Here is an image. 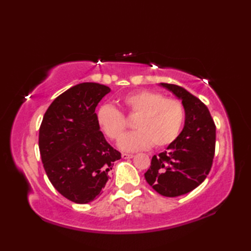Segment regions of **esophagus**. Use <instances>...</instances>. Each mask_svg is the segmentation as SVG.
Wrapping results in <instances>:
<instances>
[{
    "label": "esophagus",
    "mask_w": 251,
    "mask_h": 251,
    "mask_svg": "<svg viewBox=\"0 0 251 251\" xmlns=\"http://www.w3.org/2000/svg\"><path fill=\"white\" fill-rule=\"evenodd\" d=\"M122 157L124 159H127V158H132L134 157V155H132V154H128V153H122Z\"/></svg>",
    "instance_id": "esophagus-1"
}]
</instances>
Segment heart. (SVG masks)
<instances>
[{
  "label": "heart",
  "instance_id": "obj_1",
  "mask_svg": "<svg viewBox=\"0 0 251 251\" xmlns=\"http://www.w3.org/2000/svg\"><path fill=\"white\" fill-rule=\"evenodd\" d=\"M122 103L128 113L137 115L134 121L137 129L125 134L117 142L122 151H139L152 142L157 148L165 147L178 137L184 121V110L179 101L139 89L124 96ZM96 120L111 139H119L125 129L124 117L111 104L101 105L96 112Z\"/></svg>",
  "mask_w": 251,
  "mask_h": 251
}]
</instances>
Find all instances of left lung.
Segmentation results:
<instances>
[{"instance_id": "1", "label": "left lung", "mask_w": 251, "mask_h": 251, "mask_svg": "<svg viewBox=\"0 0 251 251\" xmlns=\"http://www.w3.org/2000/svg\"><path fill=\"white\" fill-rule=\"evenodd\" d=\"M181 100L184 126L166 151L154 155L145 174L157 193L176 197L197 188L209 174L216 145V126L209 110L195 96L178 85L159 83Z\"/></svg>"}]
</instances>
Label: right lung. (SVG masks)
Instances as JSON below:
<instances>
[{
    "instance_id": "add662e5",
    "label": "right lung",
    "mask_w": 251,
    "mask_h": 251,
    "mask_svg": "<svg viewBox=\"0 0 251 251\" xmlns=\"http://www.w3.org/2000/svg\"><path fill=\"white\" fill-rule=\"evenodd\" d=\"M111 88L81 83L52 101L40 127L42 163L51 184L76 204L102 193L113 163L121 158L100 131L96 106Z\"/></svg>"
}]
</instances>
